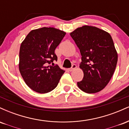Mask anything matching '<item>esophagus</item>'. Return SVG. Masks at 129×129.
<instances>
[{"mask_svg":"<svg viewBox=\"0 0 129 129\" xmlns=\"http://www.w3.org/2000/svg\"><path fill=\"white\" fill-rule=\"evenodd\" d=\"M76 68V66L75 64H73L72 65V67L70 68V69H69V70L70 71V72H72V71H73L74 70H75V69Z\"/></svg>","mask_w":129,"mask_h":129,"instance_id":"esophagus-1","label":"esophagus"}]
</instances>
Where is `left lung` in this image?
<instances>
[{"instance_id": "8db88e82", "label": "left lung", "mask_w": 129, "mask_h": 129, "mask_svg": "<svg viewBox=\"0 0 129 129\" xmlns=\"http://www.w3.org/2000/svg\"><path fill=\"white\" fill-rule=\"evenodd\" d=\"M70 36L79 48L80 68L84 78L78 86L87 93H94L104 88L113 76L118 54L110 34L95 26L85 25L73 31Z\"/></svg>"}]
</instances>
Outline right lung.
Returning a JSON list of instances; mask_svg holds the SVG:
<instances>
[{"mask_svg":"<svg viewBox=\"0 0 129 129\" xmlns=\"http://www.w3.org/2000/svg\"><path fill=\"white\" fill-rule=\"evenodd\" d=\"M66 34L54 28L43 27L31 31L22 42L19 71L25 82L33 91L46 93L57 87L65 71L54 66L53 61L57 60L54 50Z\"/></svg>","mask_w":129,"mask_h":129,"instance_id":"1","label":"right lung"}]
</instances>
